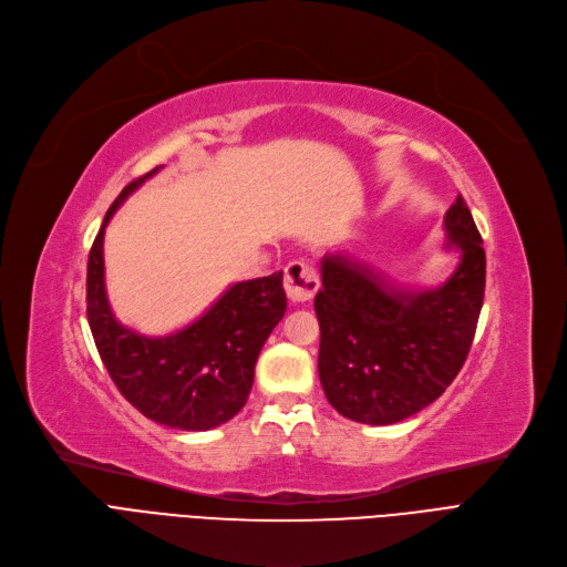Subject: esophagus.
I'll return each instance as SVG.
<instances>
[{"instance_id":"obj_1","label":"esophagus","mask_w":567,"mask_h":567,"mask_svg":"<svg viewBox=\"0 0 567 567\" xmlns=\"http://www.w3.org/2000/svg\"><path fill=\"white\" fill-rule=\"evenodd\" d=\"M284 288L292 302H311L320 288L316 269L305 260H292L286 267Z\"/></svg>"}]
</instances>
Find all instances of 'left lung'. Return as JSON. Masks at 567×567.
Instances as JSON below:
<instances>
[{"mask_svg": "<svg viewBox=\"0 0 567 567\" xmlns=\"http://www.w3.org/2000/svg\"><path fill=\"white\" fill-rule=\"evenodd\" d=\"M443 226L445 247L462 260L439 288L406 290L343 254L322 258V288L313 300L318 375L343 417L375 426L406 420L436 401L464 367L487 260L462 196Z\"/></svg>", "mask_w": 567, "mask_h": 567, "instance_id": "1", "label": "left lung"}]
</instances>
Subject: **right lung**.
I'll use <instances>...</instances> for the list:
<instances>
[{"label":"right lung","mask_w":567,"mask_h":567,"mask_svg":"<svg viewBox=\"0 0 567 567\" xmlns=\"http://www.w3.org/2000/svg\"><path fill=\"white\" fill-rule=\"evenodd\" d=\"M158 168L126 184L105 212L87 260V320L107 373L133 409L173 429L207 431L235 417L249 399L260 348L286 311L284 272L233 284L192 326L166 337L122 326L105 295L103 233Z\"/></svg>","instance_id":"right-lung-1"}]
</instances>
